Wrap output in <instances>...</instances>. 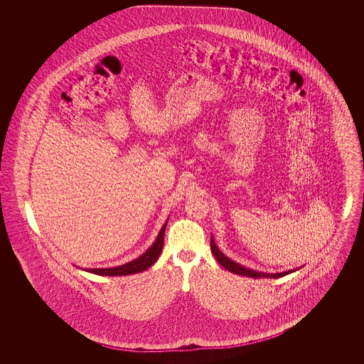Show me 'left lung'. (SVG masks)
Segmentation results:
<instances>
[{
	"instance_id": "obj_1",
	"label": "left lung",
	"mask_w": 364,
	"mask_h": 364,
	"mask_svg": "<svg viewBox=\"0 0 364 364\" xmlns=\"http://www.w3.org/2000/svg\"><path fill=\"white\" fill-rule=\"evenodd\" d=\"M210 248H211V252L214 254L215 259L218 260V263H220L223 267H225L226 270H229L230 273H235V274H239V276H245V277L252 278H279L284 277V276H287V274L294 272V270H291V272H285V273L267 274V273H259V272H255V270L245 269V267H242V264H239V263H236V262H233V260H230L228 257H225V255L217 248V245H215V242L213 240V237H211V240H210Z\"/></svg>"
}]
</instances>
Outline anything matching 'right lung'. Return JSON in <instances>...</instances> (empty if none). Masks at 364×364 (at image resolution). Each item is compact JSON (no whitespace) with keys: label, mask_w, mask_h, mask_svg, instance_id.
Listing matches in <instances>:
<instances>
[{"label":"right lung","mask_w":364,"mask_h":364,"mask_svg":"<svg viewBox=\"0 0 364 364\" xmlns=\"http://www.w3.org/2000/svg\"><path fill=\"white\" fill-rule=\"evenodd\" d=\"M165 228H166V223H165V225L161 228L154 244L141 257H139L138 259L132 260L129 263H125V264L117 266V267L87 269V272L94 273V274H100V276H128V274H135V273H140L143 270H147L151 264L156 263L161 251H162Z\"/></svg>","instance_id":"right-lung-1"}]
</instances>
